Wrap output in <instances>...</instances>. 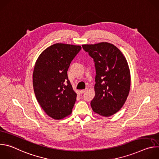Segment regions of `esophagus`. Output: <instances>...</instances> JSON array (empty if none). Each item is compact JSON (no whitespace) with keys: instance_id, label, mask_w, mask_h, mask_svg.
I'll use <instances>...</instances> for the list:
<instances>
[{"instance_id":"1","label":"esophagus","mask_w":159,"mask_h":159,"mask_svg":"<svg viewBox=\"0 0 159 159\" xmlns=\"http://www.w3.org/2000/svg\"><path fill=\"white\" fill-rule=\"evenodd\" d=\"M87 90V89H83V90H80V93L81 94H83V93H85L86 91Z\"/></svg>"}]
</instances>
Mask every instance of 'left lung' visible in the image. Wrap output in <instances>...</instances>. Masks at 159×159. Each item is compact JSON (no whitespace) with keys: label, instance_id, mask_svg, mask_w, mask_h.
Segmentation results:
<instances>
[{"label":"left lung","instance_id":"left-lung-1","mask_svg":"<svg viewBox=\"0 0 159 159\" xmlns=\"http://www.w3.org/2000/svg\"><path fill=\"white\" fill-rule=\"evenodd\" d=\"M82 47L94 59L96 67V95L91 107L101 116H111L120 110L129 94L131 77L126 59L114 44L107 42Z\"/></svg>","mask_w":159,"mask_h":159}]
</instances>
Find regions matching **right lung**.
<instances>
[{"instance_id":"obj_1","label":"right lung","mask_w":159,"mask_h":159,"mask_svg":"<svg viewBox=\"0 0 159 159\" xmlns=\"http://www.w3.org/2000/svg\"><path fill=\"white\" fill-rule=\"evenodd\" d=\"M81 50L79 45L56 43L38 58L33 74L36 99L46 114L61 120L72 113L77 94L68 79L70 64Z\"/></svg>"}]
</instances>
